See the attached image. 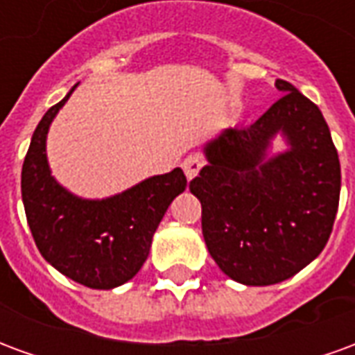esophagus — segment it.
<instances>
[{
    "label": "esophagus",
    "instance_id": "34e87169",
    "mask_svg": "<svg viewBox=\"0 0 355 355\" xmlns=\"http://www.w3.org/2000/svg\"><path fill=\"white\" fill-rule=\"evenodd\" d=\"M201 167H203V157L200 154L186 155L184 162H182V169H184V175L188 180H192L200 173Z\"/></svg>",
    "mask_w": 355,
    "mask_h": 355
}]
</instances>
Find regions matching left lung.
I'll return each instance as SVG.
<instances>
[{
    "label": "left lung",
    "mask_w": 355,
    "mask_h": 355,
    "mask_svg": "<svg viewBox=\"0 0 355 355\" xmlns=\"http://www.w3.org/2000/svg\"><path fill=\"white\" fill-rule=\"evenodd\" d=\"M249 127L205 144L207 165L190 182L201 230L218 268L243 285H274L323 251L340 198V162L320 108L289 81ZM275 134L288 146L268 156Z\"/></svg>",
    "instance_id": "left-lung-1"
}]
</instances>
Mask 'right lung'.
<instances>
[{
  "mask_svg": "<svg viewBox=\"0 0 355 355\" xmlns=\"http://www.w3.org/2000/svg\"><path fill=\"white\" fill-rule=\"evenodd\" d=\"M51 106L35 127L22 165V203L40 253L60 274L91 289H114L146 262L171 201L186 190L180 167L104 200H83L51 175L47 132L73 93Z\"/></svg>",
  "mask_w": 355,
  "mask_h": 355,
  "instance_id": "1",
  "label": "right lung"
}]
</instances>
